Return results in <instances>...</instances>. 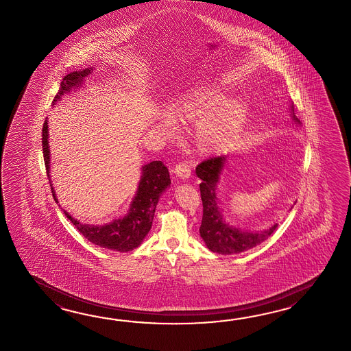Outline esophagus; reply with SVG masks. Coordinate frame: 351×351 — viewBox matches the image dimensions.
Instances as JSON below:
<instances>
[{"instance_id": "obj_1", "label": "esophagus", "mask_w": 351, "mask_h": 351, "mask_svg": "<svg viewBox=\"0 0 351 351\" xmlns=\"http://www.w3.org/2000/svg\"><path fill=\"white\" fill-rule=\"evenodd\" d=\"M174 173L180 177L182 179H186L191 177V173H192V168L189 162H179L178 165L174 167Z\"/></svg>"}]
</instances>
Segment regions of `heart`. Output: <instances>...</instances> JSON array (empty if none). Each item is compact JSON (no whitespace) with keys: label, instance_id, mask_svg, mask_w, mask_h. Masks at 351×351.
Listing matches in <instances>:
<instances>
[{"label":"heart","instance_id":"b5f03b06","mask_svg":"<svg viewBox=\"0 0 351 351\" xmlns=\"http://www.w3.org/2000/svg\"><path fill=\"white\" fill-rule=\"evenodd\" d=\"M179 119L198 124L194 144L202 154L224 149L237 136L246 121L247 110L239 101H228L216 89L197 90L177 108Z\"/></svg>","mask_w":351,"mask_h":351}]
</instances>
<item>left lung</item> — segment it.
Listing matches in <instances>:
<instances>
[{
	"mask_svg": "<svg viewBox=\"0 0 351 351\" xmlns=\"http://www.w3.org/2000/svg\"><path fill=\"white\" fill-rule=\"evenodd\" d=\"M295 120L298 119L295 118ZM224 160L226 157L223 156L208 158L195 168L197 176L202 179L199 189L203 203V216L199 233L212 252L219 254H242L269 239L278 224L271 226L266 231L243 232L224 223L216 197L217 183L223 169Z\"/></svg>",
	"mask_w": 351,
	"mask_h": 351,
	"instance_id": "obj_1",
	"label": "left lung"
}]
</instances>
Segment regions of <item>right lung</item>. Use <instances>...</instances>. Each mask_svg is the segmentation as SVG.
Here are the masks:
<instances>
[{
    "instance_id": "right-lung-1",
    "label": "right lung",
    "mask_w": 351,
    "mask_h": 351,
    "mask_svg": "<svg viewBox=\"0 0 351 351\" xmlns=\"http://www.w3.org/2000/svg\"><path fill=\"white\" fill-rule=\"evenodd\" d=\"M90 73H91V69H85L82 71H74L71 74H67L61 82L60 85L61 88L53 99V104L55 101L59 100L61 95L70 91L71 88L82 84V79ZM43 153H44L46 172L49 177L50 150H49V142H47L46 120L43 127ZM142 169L143 176L138 192L130 206L129 213L124 218H120L112 223L104 224V226H89V224L80 223L79 221H76L70 216L66 210H64L67 219H70V222L74 224L77 231L94 245L112 250V251H119V252H128L136 248L150 231L160 194L163 193L165 188L171 184L169 172H168V168L163 165V162H159V160L152 162L149 165H144ZM51 192H53V199L58 202L53 186H51Z\"/></svg>"
}]
</instances>
